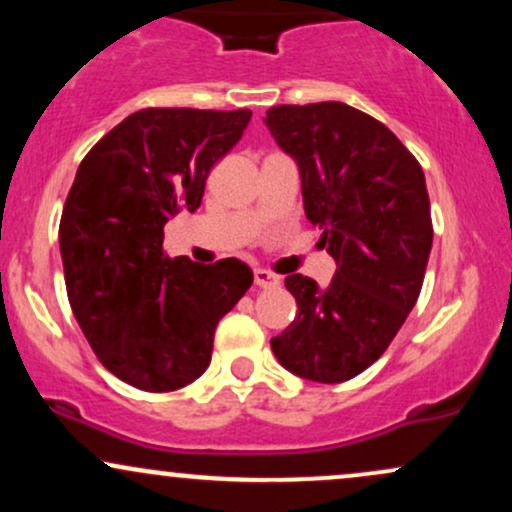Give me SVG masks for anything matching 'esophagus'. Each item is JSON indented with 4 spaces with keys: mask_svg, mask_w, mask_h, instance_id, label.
Returning a JSON list of instances; mask_svg holds the SVG:
<instances>
[{
    "mask_svg": "<svg viewBox=\"0 0 512 512\" xmlns=\"http://www.w3.org/2000/svg\"><path fill=\"white\" fill-rule=\"evenodd\" d=\"M252 276H255V286H260V289H272V286L279 284V276L267 272V269H255Z\"/></svg>",
    "mask_w": 512,
    "mask_h": 512,
    "instance_id": "obj_1",
    "label": "esophagus"
}]
</instances>
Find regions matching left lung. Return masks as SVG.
<instances>
[{
	"label": "left lung",
	"instance_id": "1",
	"mask_svg": "<svg viewBox=\"0 0 512 512\" xmlns=\"http://www.w3.org/2000/svg\"><path fill=\"white\" fill-rule=\"evenodd\" d=\"M264 122L296 158L305 216L337 262L325 289L286 276L298 313L272 351L293 375L344 383L385 354L424 286L433 243L424 170L383 122L346 103L274 105Z\"/></svg>",
	"mask_w": 512,
	"mask_h": 512
}]
</instances>
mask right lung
Instances as JSON below:
<instances>
[{
  "label": "right lung",
  "instance_id": "right-lung-1",
  "mask_svg": "<svg viewBox=\"0 0 512 512\" xmlns=\"http://www.w3.org/2000/svg\"><path fill=\"white\" fill-rule=\"evenodd\" d=\"M250 110L144 108L84 156L60 219L69 305L98 361L127 385L173 392L209 368L214 330L252 284L245 262L163 252V226L195 211Z\"/></svg>",
  "mask_w": 512,
  "mask_h": 512
}]
</instances>
